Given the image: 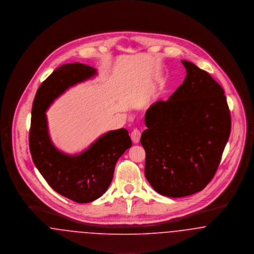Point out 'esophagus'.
<instances>
[{"label": "esophagus", "mask_w": 254, "mask_h": 254, "mask_svg": "<svg viewBox=\"0 0 254 254\" xmlns=\"http://www.w3.org/2000/svg\"><path fill=\"white\" fill-rule=\"evenodd\" d=\"M140 136H141V133H140L137 129H134L133 132L131 133V138H132V140H133V142L134 144H136V143L139 142Z\"/></svg>", "instance_id": "34e87169"}]
</instances>
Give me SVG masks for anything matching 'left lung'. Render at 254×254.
<instances>
[{"label": "left lung", "instance_id": "obj_1", "mask_svg": "<svg viewBox=\"0 0 254 254\" xmlns=\"http://www.w3.org/2000/svg\"><path fill=\"white\" fill-rule=\"evenodd\" d=\"M187 76L167 101L145 114L140 143L145 177L159 194L180 198L200 192L216 172L230 134L223 88L209 73L182 60Z\"/></svg>", "mask_w": 254, "mask_h": 254}]
</instances>
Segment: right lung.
<instances>
[{
	"label": "right lung",
	"mask_w": 254,
	"mask_h": 254,
	"mask_svg": "<svg viewBox=\"0 0 254 254\" xmlns=\"http://www.w3.org/2000/svg\"><path fill=\"white\" fill-rule=\"evenodd\" d=\"M96 75V68L79 63L57 67L39 87L31 111L29 149L36 168L57 193L79 203L107 191L117 161L132 146L129 133L124 128L109 131L80 153L69 155L54 145L46 112L69 88Z\"/></svg>",
	"instance_id": "add662e5"
}]
</instances>
